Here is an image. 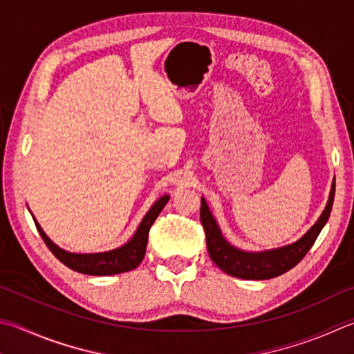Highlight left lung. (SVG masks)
I'll return each mask as SVG.
<instances>
[{
  "label": "left lung",
  "instance_id": "1",
  "mask_svg": "<svg viewBox=\"0 0 354 354\" xmlns=\"http://www.w3.org/2000/svg\"><path fill=\"white\" fill-rule=\"evenodd\" d=\"M334 189H336V183L333 181L325 210L322 212L319 220L314 223V226L300 240L286 244L283 248L260 250V252L241 250L232 246L224 239L207 203H205L204 198H201L199 218H201L205 232V243H207V250L212 261L221 271L232 275V277L244 280H268L288 272L289 269H292L306 255L319 236L320 230L324 229L326 221H328L334 201Z\"/></svg>",
  "mask_w": 354,
  "mask_h": 354
}]
</instances>
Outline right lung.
<instances>
[{"instance_id":"1","label":"right lung","mask_w":354,"mask_h":354,"mask_svg":"<svg viewBox=\"0 0 354 354\" xmlns=\"http://www.w3.org/2000/svg\"><path fill=\"white\" fill-rule=\"evenodd\" d=\"M170 196L164 195L160 196L158 201L151 205L150 210L147 212L144 220L140 221L139 227L134 235L128 240L124 246L115 248L113 250H106V252H95V254H75L68 252V250L57 246L54 241H50L49 236L43 232L40 224L35 221V226L38 229V234L41 235L43 241L46 243L50 252H53L57 259H59L63 265L73 269V271L88 274V275H114L127 271H133L136 269L140 261L144 260L147 241H149V232L151 224L155 223L160 210L164 205L169 203Z\"/></svg>"}]
</instances>
